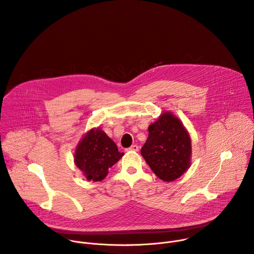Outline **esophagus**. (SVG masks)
<instances>
[{
    "label": "esophagus",
    "mask_w": 254,
    "mask_h": 254,
    "mask_svg": "<svg viewBox=\"0 0 254 254\" xmlns=\"http://www.w3.org/2000/svg\"><path fill=\"white\" fill-rule=\"evenodd\" d=\"M127 151H133V152H137V151H138V147L136 146V144H132L131 147H129V148L127 149Z\"/></svg>",
    "instance_id": "esophagus-1"
}]
</instances>
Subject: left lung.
I'll return each instance as SVG.
<instances>
[{"instance_id": "left-lung-1", "label": "left lung", "mask_w": 254, "mask_h": 254, "mask_svg": "<svg viewBox=\"0 0 254 254\" xmlns=\"http://www.w3.org/2000/svg\"><path fill=\"white\" fill-rule=\"evenodd\" d=\"M140 153L160 179L171 182L190 167L191 139L182 123L167 112L149 127Z\"/></svg>"}]
</instances>
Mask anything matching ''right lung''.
I'll return each mask as SVG.
<instances>
[{"label":"right lung","instance_id":"add662e5","mask_svg":"<svg viewBox=\"0 0 254 254\" xmlns=\"http://www.w3.org/2000/svg\"><path fill=\"white\" fill-rule=\"evenodd\" d=\"M117 144L100 128L89 130L75 151V165L84 173L87 180L101 181L122 157Z\"/></svg>","mask_w":254,"mask_h":254}]
</instances>
